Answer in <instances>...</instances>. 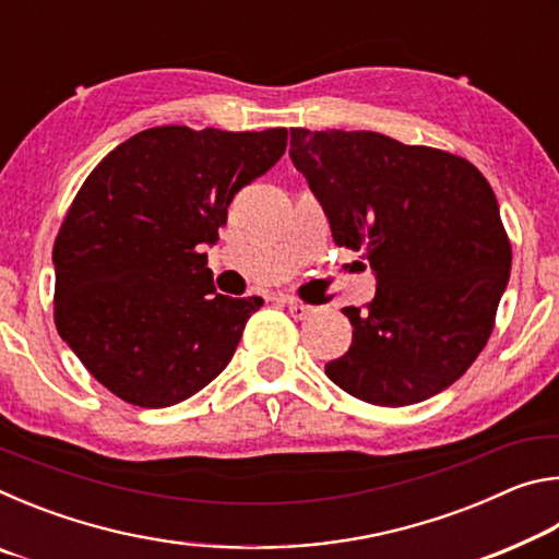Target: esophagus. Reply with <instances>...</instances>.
<instances>
[{"label": "esophagus", "mask_w": 559, "mask_h": 559, "mask_svg": "<svg viewBox=\"0 0 559 559\" xmlns=\"http://www.w3.org/2000/svg\"><path fill=\"white\" fill-rule=\"evenodd\" d=\"M286 308L296 320H306L308 316H313V308L306 306V302H300V300H293V298L286 300Z\"/></svg>", "instance_id": "obj_1"}]
</instances>
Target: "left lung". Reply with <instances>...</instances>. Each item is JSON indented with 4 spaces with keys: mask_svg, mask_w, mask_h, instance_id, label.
<instances>
[{
    "mask_svg": "<svg viewBox=\"0 0 559 559\" xmlns=\"http://www.w3.org/2000/svg\"><path fill=\"white\" fill-rule=\"evenodd\" d=\"M288 155L335 243L362 251L377 281L367 310L343 308L353 345L325 374L380 406L443 392L488 343L510 278L486 177L468 159L372 130L293 128Z\"/></svg>",
    "mask_w": 559,
    "mask_h": 559,
    "instance_id": "8db88e82",
    "label": "left lung"
}]
</instances>
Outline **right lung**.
<instances>
[{"mask_svg":"<svg viewBox=\"0 0 559 559\" xmlns=\"http://www.w3.org/2000/svg\"><path fill=\"white\" fill-rule=\"evenodd\" d=\"M286 140V128L159 126L120 143L83 182L53 243L56 328L120 400L163 409L229 365L263 300L216 293L202 251Z\"/></svg>","mask_w":559,"mask_h":559,"instance_id":"add662e5","label":"right lung"}]
</instances>
